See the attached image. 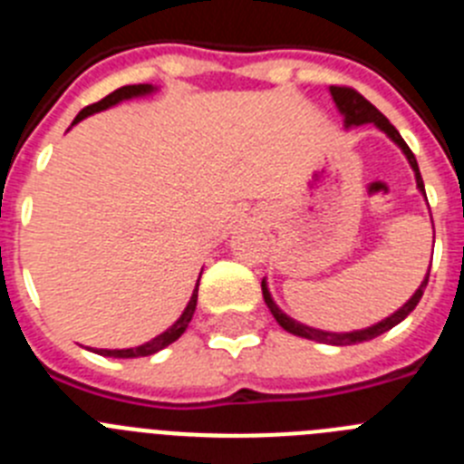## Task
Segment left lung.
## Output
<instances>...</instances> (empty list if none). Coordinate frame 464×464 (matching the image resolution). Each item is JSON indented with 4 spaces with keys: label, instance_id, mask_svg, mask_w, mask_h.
<instances>
[{
    "label": "left lung",
    "instance_id": "obj_1",
    "mask_svg": "<svg viewBox=\"0 0 464 464\" xmlns=\"http://www.w3.org/2000/svg\"><path fill=\"white\" fill-rule=\"evenodd\" d=\"M330 94L332 100H334V104H337V109L342 111L343 116V122H346V127L351 125H364V122H374L379 130H383L388 137L392 139V141L400 146L401 150H404V155H407L409 165H411V169L416 171V183H418V190L423 192L425 195V186H423V179H420V171H418V162H416V155L411 153V149L407 146V141L400 137V132L395 130V125H391V121L381 113L379 109H376L372 102H367L362 97V94L358 92V90L353 88H346V85H330ZM428 278H430V269H428V276H425V281L420 283V288L413 293V297L409 299L407 304L401 306L400 311H395L392 315H388L385 321L376 323V325L367 327V330H358V332H346V334H337V332H323V330H314V327H306L302 325V323L293 321V318H288V315L283 314L281 309H278L276 304H274L272 295H269L267 290V283L262 281V297H265V302H267L269 311L274 314V318H276L278 325L283 327V330L293 332V334H297V337H304V339H311V342H321V343H334V346H351V343H360V342H370V339L379 337V334H383V332H388L391 327H395L397 323H401L404 318H407L409 314H411L413 309H416V304L420 302V297H423V290L425 285H428Z\"/></svg>",
    "mask_w": 464,
    "mask_h": 464
}]
</instances>
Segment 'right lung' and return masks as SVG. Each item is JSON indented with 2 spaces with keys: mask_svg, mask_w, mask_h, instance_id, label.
<instances>
[{
  "mask_svg": "<svg viewBox=\"0 0 464 464\" xmlns=\"http://www.w3.org/2000/svg\"><path fill=\"white\" fill-rule=\"evenodd\" d=\"M146 92H153V85H122V88L113 90L111 94H106L104 100L94 102V104L85 106L83 111H81L79 116L73 118L72 125H76L79 121H83V118L92 116V113H97V111H104L109 109V106L118 104V102L122 100H130V97H139V94H146ZM202 276V274H199ZM197 285H199V281H197ZM197 285H195V293H192L190 302H188L186 311L181 314V318L174 323V325L169 327L167 332H162V334H158L155 339H150V342L141 343V346H134V348H116V351H106V348H94V353L100 355H106V358H143V355H153L158 353V351H162L165 346H169V343H174L176 339L181 337L183 332H186L188 323L192 321V314H195V306H197Z\"/></svg>",
  "mask_w": 464,
  "mask_h": 464,
  "instance_id": "add662e5",
  "label": "right lung"
}]
</instances>
